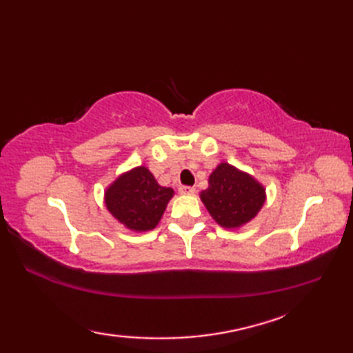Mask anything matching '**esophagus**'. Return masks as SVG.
I'll return each instance as SVG.
<instances>
[{
  "label": "esophagus",
  "mask_w": 353,
  "mask_h": 353,
  "mask_svg": "<svg viewBox=\"0 0 353 353\" xmlns=\"http://www.w3.org/2000/svg\"><path fill=\"white\" fill-rule=\"evenodd\" d=\"M179 191H181V194H185V196H192L194 192H196V188L194 186H188V185H182L181 188H179Z\"/></svg>",
  "instance_id": "esophagus-1"
}]
</instances>
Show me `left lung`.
Instances as JSON below:
<instances>
[{
	"instance_id": "8db88e82",
	"label": "left lung",
	"mask_w": 353,
	"mask_h": 353,
	"mask_svg": "<svg viewBox=\"0 0 353 353\" xmlns=\"http://www.w3.org/2000/svg\"><path fill=\"white\" fill-rule=\"evenodd\" d=\"M212 219L223 228H238L250 221L265 201V191L245 172L220 163L209 177V188L201 191Z\"/></svg>"
}]
</instances>
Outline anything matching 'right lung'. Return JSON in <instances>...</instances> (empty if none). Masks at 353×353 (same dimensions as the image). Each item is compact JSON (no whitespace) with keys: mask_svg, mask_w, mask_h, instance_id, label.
Wrapping results in <instances>:
<instances>
[{"mask_svg":"<svg viewBox=\"0 0 353 353\" xmlns=\"http://www.w3.org/2000/svg\"><path fill=\"white\" fill-rule=\"evenodd\" d=\"M171 197V188H163L157 183L145 167H138L109 186L106 206L129 229L150 230L159 223Z\"/></svg>","mask_w":353,"mask_h":353,"instance_id":"right-lung-1","label":"right lung"}]
</instances>
